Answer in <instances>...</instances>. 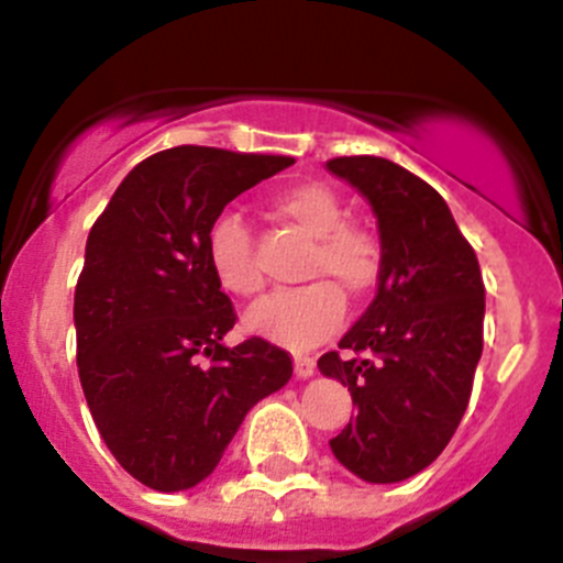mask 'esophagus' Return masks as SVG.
<instances>
[{
	"label": "esophagus",
	"mask_w": 563,
	"mask_h": 563,
	"mask_svg": "<svg viewBox=\"0 0 563 563\" xmlns=\"http://www.w3.org/2000/svg\"><path fill=\"white\" fill-rule=\"evenodd\" d=\"M316 375V361L307 355L296 357V377H312Z\"/></svg>",
	"instance_id": "esophagus-1"
}]
</instances>
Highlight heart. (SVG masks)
Returning <instances> with one entry per match:
<instances>
[{
	"label": "heart",
	"instance_id": "b5f03b06",
	"mask_svg": "<svg viewBox=\"0 0 563 563\" xmlns=\"http://www.w3.org/2000/svg\"><path fill=\"white\" fill-rule=\"evenodd\" d=\"M273 211L312 239L301 276L316 278L296 290L276 292L253 307L245 327L287 350H310L335 335L350 298H366L383 276V245L375 231L346 220V206L324 183H296L273 194ZM211 273L222 290L253 298L265 290V276L253 258V236L242 213L222 211L206 233Z\"/></svg>",
	"mask_w": 563,
	"mask_h": 563
}]
</instances>
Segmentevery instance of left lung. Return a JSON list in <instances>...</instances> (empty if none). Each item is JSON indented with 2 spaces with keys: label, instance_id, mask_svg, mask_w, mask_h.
Returning a JSON list of instances; mask_svg holds the SVG:
<instances>
[{
  "label": "left lung",
  "instance_id": "obj_1",
  "mask_svg": "<svg viewBox=\"0 0 563 563\" xmlns=\"http://www.w3.org/2000/svg\"><path fill=\"white\" fill-rule=\"evenodd\" d=\"M377 217L383 276L377 296L321 375L350 386L357 415L330 440L363 482H402L449 445L474 389L482 357L485 285L440 194L386 157L327 161Z\"/></svg>",
  "mask_w": 563,
  "mask_h": 563
}]
</instances>
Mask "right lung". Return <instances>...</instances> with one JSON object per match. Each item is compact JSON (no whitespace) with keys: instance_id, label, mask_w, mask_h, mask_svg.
I'll list each match as a JSON object with an SVG mask.
<instances>
[{"instance_id":"obj_1","label":"right lung","mask_w":563,"mask_h":563,"mask_svg":"<svg viewBox=\"0 0 563 563\" xmlns=\"http://www.w3.org/2000/svg\"><path fill=\"white\" fill-rule=\"evenodd\" d=\"M292 157L174 146L132 168L87 239L76 285L78 377L107 449L152 490H186L220 465L247 411L290 380L265 338L236 324L206 253L222 208Z\"/></svg>"}]
</instances>
